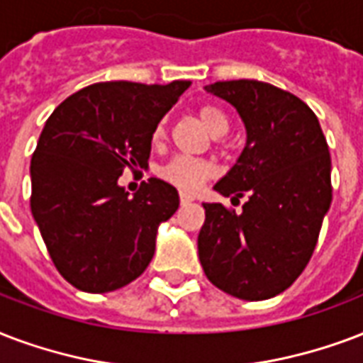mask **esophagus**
Returning a JSON list of instances; mask_svg holds the SVG:
<instances>
[{
	"label": "esophagus",
	"instance_id": "obj_1",
	"mask_svg": "<svg viewBox=\"0 0 363 363\" xmlns=\"http://www.w3.org/2000/svg\"><path fill=\"white\" fill-rule=\"evenodd\" d=\"M194 198L188 196V194H181V206H186V203H192Z\"/></svg>",
	"mask_w": 363,
	"mask_h": 363
}]
</instances>
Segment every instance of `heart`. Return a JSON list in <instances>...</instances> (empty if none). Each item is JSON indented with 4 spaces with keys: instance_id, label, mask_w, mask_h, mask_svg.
I'll list each match as a JSON object with an SVG mask.
<instances>
[{
    "instance_id": "b5f03b06",
    "label": "heart",
    "mask_w": 363,
    "mask_h": 363,
    "mask_svg": "<svg viewBox=\"0 0 363 363\" xmlns=\"http://www.w3.org/2000/svg\"><path fill=\"white\" fill-rule=\"evenodd\" d=\"M198 118L203 123L211 137H223L230 129V121L220 108L213 106V104H203L198 108ZM165 138V125H160L154 129L152 140L154 145H160ZM215 163L203 157H188V156H177L163 165L160 169V177L163 181L169 182L171 186L179 188L181 192H196L198 188L206 181H209L215 175Z\"/></svg>"
}]
</instances>
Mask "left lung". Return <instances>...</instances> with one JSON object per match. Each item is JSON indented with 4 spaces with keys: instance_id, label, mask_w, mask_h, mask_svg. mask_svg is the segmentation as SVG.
Here are the masks:
<instances>
[{
    "instance_id": "obj_1",
    "label": "left lung",
    "mask_w": 363,
    "mask_h": 363,
    "mask_svg": "<svg viewBox=\"0 0 363 363\" xmlns=\"http://www.w3.org/2000/svg\"><path fill=\"white\" fill-rule=\"evenodd\" d=\"M230 102L247 140L215 184L247 194L242 213L203 203L198 255L207 280L232 297L264 301L286 291L311 261L331 206V157L316 114L298 96L257 79L207 85Z\"/></svg>"
}]
</instances>
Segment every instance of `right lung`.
Segmentation results:
<instances>
[{"instance_id": "1", "label": "right lung", "mask_w": 363, "mask_h": 363, "mask_svg": "<svg viewBox=\"0 0 363 363\" xmlns=\"http://www.w3.org/2000/svg\"><path fill=\"white\" fill-rule=\"evenodd\" d=\"M188 87L95 83L45 121L30 163V207L55 267L77 289L114 291L150 264L179 192L152 177L129 198L118 179L148 167L154 129Z\"/></svg>"}]
</instances>
